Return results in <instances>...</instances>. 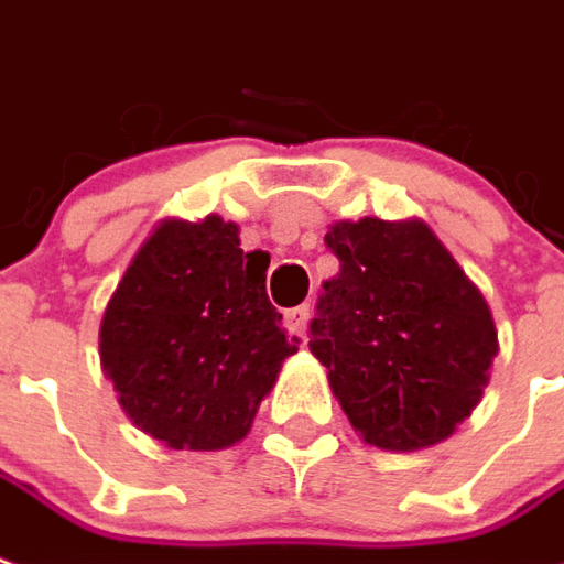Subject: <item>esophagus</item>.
<instances>
[{"mask_svg": "<svg viewBox=\"0 0 564 564\" xmlns=\"http://www.w3.org/2000/svg\"><path fill=\"white\" fill-rule=\"evenodd\" d=\"M308 321H311L308 305H299V308L286 311V329L295 333V336H305V333H308Z\"/></svg>", "mask_w": 564, "mask_h": 564, "instance_id": "obj_1", "label": "esophagus"}]
</instances>
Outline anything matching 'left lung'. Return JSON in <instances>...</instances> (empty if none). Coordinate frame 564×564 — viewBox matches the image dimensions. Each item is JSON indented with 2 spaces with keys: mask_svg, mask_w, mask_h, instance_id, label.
Here are the masks:
<instances>
[{
  "mask_svg": "<svg viewBox=\"0 0 564 564\" xmlns=\"http://www.w3.org/2000/svg\"><path fill=\"white\" fill-rule=\"evenodd\" d=\"M311 354L326 366L369 446L412 452L446 440L482 400L498 333L486 299L419 219L336 223Z\"/></svg>",
  "mask_w": 564,
  "mask_h": 564,
  "instance_id": "left-lung-1",
  "label": "left lung"
}]
</instances>
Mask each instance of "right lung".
<instances>
[{
	"label": "right lung",
	"mask_w": 564,
	"mask_h": 564,
	"mask_svg": "<svg viewBox=\"0 0 564 564\" xmlns=\"http://www.w3.org/2000/svg\"><path fill=\"white\" fill-rule=\"evenodd\" d=\"M269 262L219 216L164 219L145 238L100 323V364L140 431L192 452L250 433L299 350L265 293Z\"/></svg>",
	"instance_id": "right-lung-1"
}]
</instances>
